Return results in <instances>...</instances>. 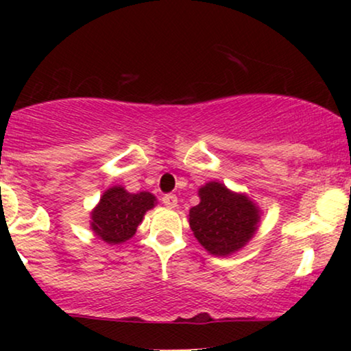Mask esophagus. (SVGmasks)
Here are the masks:
<instances>
[{"label":"esophagus","instance_id":"1","mask_svg":"<svg viewBox=\"0 0 351 351\" xmlns=\"http://www.w3.org/2000/svg\"><path fill=\"white\" fill-rule=\"evenodd\" d=\"M162 203H165L166 208L174 209L177 206V196L176 195H165L162 196Z\"/></svg>","mask_w":351,"mask_h":351}]
</instances>
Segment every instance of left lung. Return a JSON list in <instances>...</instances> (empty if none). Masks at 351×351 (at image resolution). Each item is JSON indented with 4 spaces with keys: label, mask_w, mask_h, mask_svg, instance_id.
<instances>
[{
    "label": "left lung",
    "mask_w": 351,
    "mask_h": 351,
    "mask_svg": "<svg viewBox=\"0 0 351 351\" xmlns=\"http://www.w3.org/2000/svg\"><path fill=\"white\" fill-rule=\"evenodd\" d=\"M198 196L199 204L190 209L189 223L206 251L228 257L251 241L261 225L262 210L246 193L210 180L198 190Z\"/></svg>",
    "instance_id": "8db88e82"
}]
</instances>
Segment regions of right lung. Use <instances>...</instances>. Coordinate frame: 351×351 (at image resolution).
<instances>
[{
	"mask_svg": "<svg viewBox=\"0 0 351 351\" xmlns=\"http://www.w3.org/2000/svg\"><path fill=\"white\" fill-rule=\"evenodd\" d=\"M156 204V196L150 191L129 193L121 185L110 186L90 210V230L112 246L126 243L136 234L147 210Z\"/></svg>",
	"mask_w": 351,
	"mask_h": 351,
	"instance_id": "obj_1",
	"label": "right lung"
}]
</instances>
